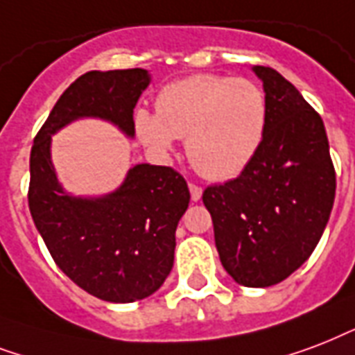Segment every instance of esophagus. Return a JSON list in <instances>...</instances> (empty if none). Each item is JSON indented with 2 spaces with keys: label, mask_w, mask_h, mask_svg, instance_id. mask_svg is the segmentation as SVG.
<instances>
[{
  "label": "esophagus",
  "mask_w": 355,
  "mask_h": 355,
  "mask_svg": "<svg viewBox=\"0 0 355 355\" xmlns=\"http://www.w3.org/2000/svg\"><path fill=\"white\" fill-rule=\"evenodd\" d=\"M189 191H191L192 202H198L202 198V187L194 185V183H189Z\"/></svg>",
  "instance_id": "esophagus-1"
}]
</instances>
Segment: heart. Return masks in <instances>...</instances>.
<instances>
[{
    "mask_svg": "<svg viewBox=\"0 0 355 355\" xmlns=\"http://www.w3.org/2000/svg\"><path fill=\"white\" fill-rule=\"evenodd\" d=\"M157 114L135 112L142 144L168 153L187 139L192 166L209 180H232L246 170L263 146L268 128L265 90L248 78L194 73L164 85L155 100Z\"/></svg>",
    "mask_w": 355,
    "mask_h": 355,
    "instance_id": "b5f03b06",
    "label": "heart"
}]
</instances>
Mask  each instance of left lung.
I'll list each match as a JSON object with an SVG mask.
<instances>
[{
  "instance_id": "left-lung-1",
  "label": "left lung",
  "mask_w": 355,
  "mask_h": 355,
  "mask_svg": "<svg viewBox=\"0 0 355 355\" xmlns=\"http://www.w3.org/2000/svg\"><path fill=\"white\" fill-rule=\"evenodd\" d=\"M268 101L263 146L239 178L207 187L222 266L244 287H270L300 268L322 237L335 170L322 118L282 73L254 66Z\"/></svg>"
}]
</instances>
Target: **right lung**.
Wrapping results in <instances>:
<instances>
[{
  "mask_svg": "<svg viewBox=\"0 0 355 355\" xmlns=\"http://www.w3.org/2000/svg\"><path fill=\"white\" fill-rule=\"evenodd\" d=\"M150 81L142 68L83 73L57 100L29 159V211L49 254L76 285L114 304L148 298L168 277L191 200L187 181L170 166L142 163L116 191L73 196L55 174L51 137L79 118H100L133 139V109Z\"/></svg>",
  "mask_w": 355,
  "mask_h": 355,
  "instance_id": "obj_1",
  "label": "right lung"
}]
</instances>
